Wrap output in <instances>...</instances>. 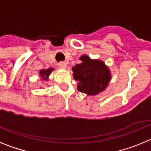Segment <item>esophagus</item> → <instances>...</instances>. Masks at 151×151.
Here are the masks:
<instances>
[{"label":"esophagus","instance_id":"obj_1","mask_svg":"<svg viewBox=\"0 0 151 151\" xmlns=\"http://www.w3.org/2000/svg\"><path fill=\"white\" fill-rule=\"evenodd\" d=\"M59 66L61 69H66V67H67V63L65 62H60L59 63Z\"/></svg>","mask_w":151,"mask_h":151}]
</instances>
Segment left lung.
Segmentation results:
<instances>
[{
	"label": "left lung",
	"instance_id": "1",
	"mask_svg": "<svg viewBox=\"0 0 151 151\" xmlns=\"http://www.w3.org/2000/svg\"><path fill=\"white\" fill-rule=\"evenodd\" d=\"M82 62L72 68L78 91L95 96L107 88L112 79L111 72L104 61L91 59L88 55L79 57Z\"/></svg>",
	"mask_w": 151,
	"mask_h": 151
}]
</instances>
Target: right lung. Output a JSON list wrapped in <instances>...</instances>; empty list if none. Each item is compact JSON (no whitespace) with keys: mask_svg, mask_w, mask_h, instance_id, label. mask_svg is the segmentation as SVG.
Listing matches in <instances>:
<instances>
[{"mask_svg":"<svg viewBox=\"0 0 151 151\" xmlns=\"http://www.w3.org/2000/svg\"><path fill=\"white\" fill-rule=\"evenodd\" d=\"M54 70V68H48V69H41L38 73H39V77L41 81L47 82L49 80V76L51 74V73Z\"/></svg>","mask_w":151,"mask_h":151,"instance_id":"1","label":"right lung"}]
</instances>
